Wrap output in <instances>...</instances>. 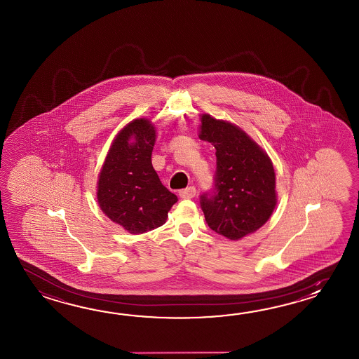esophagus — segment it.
I'll return each mask as SVG.
<instances>
[{
	"instance_id": "obj_1",
	"label": "esophagus",
	"mask_w": 359,
	"mask_h": 359,
	"mask_svg": "<svg viewBox=\"0 0 359 359\" xmlns=\"http://www.w3.org/2000/svg\"><path fill=\"white\" fill-rule=\"evenodd\" d=\"M195 195H196V189L194 186H190V187H187L184 190L180 191V196L182 198H195Z\"/></svg>"
}]
</instances>
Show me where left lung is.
Instances as JSON below:
<instances>
[{
  "label": "left lung",
  "instance_id": "1",
  "mask_svg": "<svg viewBox=\"0 0 359 359\" xmlns=\"http://www.w3.org/2000/svg\"><path fill=\"white\" fill-rule=\"evenodd\" d=\"M200 140L215 149L217 172L212 192L200 205L210 229L229 240L259 229L277 204L276 175L267 153L232 123L201 115Z\"/></svg>",
  "mask_w": 359,
  "mask_h": 359
}]
</instances>
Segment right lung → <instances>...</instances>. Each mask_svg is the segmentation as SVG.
I'll return each instance as SVG.
<instances>
[{"instance_id":"1","label":"right lung","mask_w":359,"mask_h":359,"mask_svg":"<svg viewBox=\"0 0 359 359\" xmlns=\"http://www.w3.org/2000/svg\"><path fill=\"white\" fill-rule=\"evenodd\" d=\"M155 127L145 118L123 128L107 151L97 182L100 208L132 235L161 227L176 204L151 164Z\"/></svg>"}]
</instances>
